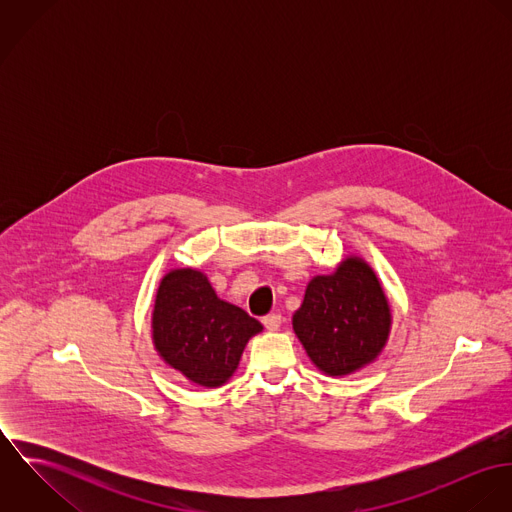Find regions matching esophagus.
I'll use <instances>...</instances> for the list:
<instances>
[{"label":"esophagus","mask_w":512,"mask_h":512,"mask_svg":"<svg viewBox=\"0 0 512 512\" xmlns=\"http://www.w3.org/2000/svg\"><path fill=\"white\" fill-rule=\"evenodd\" d=\"M262 323H264V327H266L268 331H278L280 325H282V315H280V313H270V315H266V317L262 319Z\"/></svg>","instance_id":"obj_1"}]
</instances>
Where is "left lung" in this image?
Returning a JSON list of instances; mask_svg holds the SVG:
<instances>
[{"label":"left lung","instance_id":"8db88e82","mask_svg":"<svg viewBox=\"0 0 512 512\" xmlns=\"http://www.w3.org/2000/svg\"><path fill=\"white\" fill-rule=\"evenodd\" d=\"M292 323L313 365L329 376H345L380 355L392 315L372 268L351 256L331 276L307 284Z\"/></svg>","mask_w":512,"mask_h":512}]
</instances>
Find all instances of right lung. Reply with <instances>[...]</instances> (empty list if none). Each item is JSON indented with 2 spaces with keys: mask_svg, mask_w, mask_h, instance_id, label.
Returning <instances> with one entry per match:
<instances>
[{
  "mask_svg": "<svg viewBox=\"0 0 512 512\" xmlns=\"http://www.w3.org/2000/svg\"><path fill=\"white\" fill-rule=\"evenodd\" d=\"M151 329L167 365L199 386L217 388L234 374L262 323L217 297L203 272L181 268L165 274L157 288Z\"/></svg>",
  "mask_w": 512,
  "mask_h": 512,
  "instance_id": "add662e5",
  "label": "right lung"
}]
</instances>
